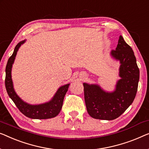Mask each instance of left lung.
<instances>
[{
  "label": "left lung",
  "mask_w": 149,
  "mask_h": 149,
  "mask_svg": "<svg viewBox=\"0 0 149 149\" xmlns=\"http://www.w3.org/2000/svg\"><path fill=\"white\" fill-rule=\"evenodd\" d=\"M111 54L120 62V77L116 91L106 93L100 86L83 83L88 113L95 119L112 120L119 117L134 100L138 90L140 71L131 47L120 36L116 49Z\"/></svg>",
  "instance_id": "8db88e82"
}]
</instances>
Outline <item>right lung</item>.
Here are the masks:
<instances>
[{"instance_id": "obj_1", "label": "right lung", "mask_w": 149, "mask_h": 149, "mask_svg": "<svg viewBox=\"0 0 149 149\" xmlns=\"http://www.w3.org/2000/svg\"><path fill=\"white\" fill-rule=\"evenodd\" d=\"M25 42V40H23L17 44L15 48L13 53L8 60L5 70L6 90L8 96L15 103L19 110L27 117L32 119H49L54 118L61 110L64 96L67 92L70 84L60 87L52 100L48 103L41 105H32L27 104L19 97L14 91L11 79V68L19 47Z\"/></svg>"}]
</instances>
